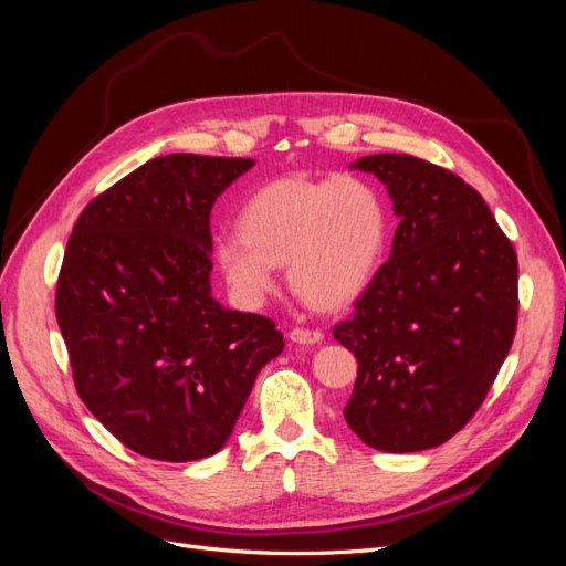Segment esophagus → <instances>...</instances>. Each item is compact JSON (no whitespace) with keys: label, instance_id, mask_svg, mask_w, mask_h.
Returning a JSON list of instances; mask_svg holds the SVG:
<instances>
[{"label":"esophagus","instance_id":"1","mask_svg":"<svg viewBox=\"0 0 566 566\" xmlns=\"http://www.w3.org/2000/svg\"><path fill=\"white\" fill-rule=\"evenodd\" d=\"M290 339L297 342V345H318V342H323V333L310 328H293L290 331Z\"/></svg>","mask_w":566,"mask_h":566}]
</instances>
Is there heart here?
I'll return each mask as SVG.
<instances>
[{
  "label": "heart",
  "instance_id": "obj_1",
  "mask_svg": "<svg viewBox=\"0 0 566 566\" xmlns=\"http://www.w3.org/2000/svg\"><path fill=\"white\" fill-rule=\"evenodd\" d=\"M241 233L224 231L214 256L235 300L260 306L287 281L323 310H339L364 293L380 266L389 217L375 188L356 177L269 181L245 200Z\"/></svg>",
  "mask_w": 566,
  "mask_h": 566
}]
</instances>
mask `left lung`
Instances as JSON below:
<instances>
[{
    "label": "left lung",
    "instance_id": "1",
    "mask_svg": "<svg viewBox=\"0 0 566 566\" xmlns=\"http://www.w3.org/2000/svg\"><path fill=\"white\" fill-rule=\"evenodd\" d=\"M399 217L389 260L335 339L358 378L345 420L368 447L416 453L482 406L517 328V254L484 198L443 167L399 153L352 163Z\"/></svg>",
    "mask_w": 566,
    "mask_h": 566
}]
</instances>
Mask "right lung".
<instances>
[{"label":"right lung","mask_w":566,"mask_h":566,"mask_svg":"<svg viewBox=\"0 0 566 566\" xmlns=\"http://www.w3.org/2000/svg\"><path fill=\"white\" fill-rule=\"evenodd\" d=\"M252 158L172 153L94 198L67 241L56 318L90 413L127 449L188 462L229 441L283 352L273 321L212 295L214 200Z\"/></svg>","instance_id":"1"}]
</instances>
